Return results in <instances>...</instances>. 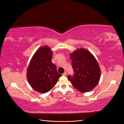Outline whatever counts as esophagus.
I'll return each instance as SVG.
<instances>
[{
    "label": "esophagus",
    "instance_id": "obj_1",
    "mask_svg": "<svg viewBox=\"0 0 124 124\" xmlns=\"http://www.w3.org/2000/svg\"><path fill=\"white\" fill-rule=\"evenodd\" d=\"M66 74H67V73H66V71H65V72L63 73V75H64V76L66 75Z\"/></svg>",
    "mask_w": 124,
    "mask_h": 124
}]
</instances>
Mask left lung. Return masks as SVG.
Instances as JSON below:
<instances>
[{
  "instance_id": "obj_1",
  "label": "left lung",
  "mask_w": 124,
  "mask_h": 124,
  "mask_svg": "<svg viewBox=\"0 0 124 124\" xmlns=\"http://www.w3.org/2000/svg\"><path fill=\"white\" fill-rule=\"evenodd\" d=\"M74 75L68 78L76 89L87 92L96 86L101 77V70L97 60L90 52L80 49L70 55Z\"/></svg>"
}]
</instances>
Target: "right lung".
<instances>
[{
  "mask_svg": "<svg viewBox=\"0 0 124 124\" xmlns=\"http://www.w3.org/2000/svg\"><path fill=\"white\" fill-rule=\"evenodd\" d=\"M52 56L49 47H41L34 53L28 68V82L38 92L45 93L50 91L62 76L52 62Z\"/></svg>",
  "mask_w": 124,
  "mask_h": 124,
  "instance_id": "add662e5",
  "label": "right lung"
}]
</instances>
